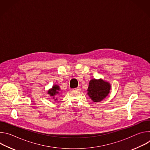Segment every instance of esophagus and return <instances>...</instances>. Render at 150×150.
<instances>
[{
    "instance_id": "obj_1",
    "label": "esophagus",
    "mask_w": 150,
    "mask_h": 150,
    "mask_svg": "<svg viewBox=\"0 0 150 150\" xmlns=\"http://www.w3.org/2000/svg\"><path fill=\"white\" fill-rule=\"evenodd\" d=\"M72 90H76V91H79V90H80V87H78L77 88H75L72 89Z\"/></svg>"
}]
</instances>
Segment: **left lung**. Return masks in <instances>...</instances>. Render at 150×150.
Listing matches in <instances>:
<instances>
[{
	"label": "left lung",
	"mask_w": 150,
	"mask_h": 150,
	"mask_svg": "<svg viewBox=\"0 0 150 150\" xmlns=\"http://www.w3.org/2000/svg\"><path fill=\"white\" fill-rule=\"evenodd\" d=\"M110 85L102 79H91L88 88V95L94 102L103 100L110 92Z\"/></svg>",
	"instance_id": "8db88e82"
}]
</instances>
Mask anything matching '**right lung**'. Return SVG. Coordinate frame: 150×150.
<instances>
[{"label": "right lung", "mask_w": 150, "mask_h": 150, "mask_svg": "<svg viewBox=\"0 0 150 150\" xmlns=\"http://www.w3.org/2000/svg\"><path fill=\"white\" fill-rule=\"evenodd\" d=\"M60 91V88L57 85H54V86L52 87V88L51 90H50L49 91H48V94H50L51 96H53L54 97L55 95L59 94V91ZM54 97H53V98H54ZM56 100V99H55Z\"/></svg>", "instance_id": "obj_1"}]
</instances>
